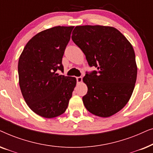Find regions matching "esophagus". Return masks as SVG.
I'll use <instances>...</instances> for the list:
<instances>
[{
	"label": "esophagus",
	"instance_id": "esophagus-1",
	"mask_svg": "<svg viewBox=\"0 0 153 153\" xmlns=\"http://www.w3.org/2000/svg\"><path fill=\"white\" fill-rule=\"evenodd\" d=\"M76 82L78 83H81V81H82V77L81 76H77L76 77Z\"/></svg>",
	"mask_w": 153,
	"mask_h": 153
}]
</instances>
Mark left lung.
I'll list each match as a JSON object with an SVG mask.
<instances>
[{"label":"left lung","mask_w":153,"mask_h":153,"mask_svg":"<svg viewBox=\"0 0 153 153\" xmlns=\"http://www.w3.org/2000/svg\"><path fill=\"white\" fill-rule=\"evenodd\" d=\"M72 39L88 65L97 68L83 79L88 86L82 98L85 107L95 116H111L126 105L134 88L137 67L132 46L110 26H76Z\"/></svg>","instance_id":"left-lung-1"}]
</instances>
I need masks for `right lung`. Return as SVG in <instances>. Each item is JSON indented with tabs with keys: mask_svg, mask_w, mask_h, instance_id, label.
<instances>
[{
	"mask_svg": "<svg viewBox=\"0 0 153 153\" xmlns=\"http://www.w3.org/2000/svg\"><path fill=\"white\" fill-rule=\"evenodd\" d=\"M74 26H56L39 33L25 46L18 63L21 91L35 114L52 118L63 114L76 86V78L63 72L62 58Z\"/></svg>",
	"mask_w": 153,
	"mask_h": 153,
	"instance_id": "obj_1",
	"label": "right lung"
}]
</instances>
